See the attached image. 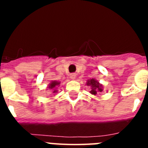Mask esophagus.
<instances>
[{"label":"esophagus","instance_id":"34e87169","mask_svg":"<svg viewBox=\"0 0 148 148\" xmlns=\"http://www.w3.org/2000/svg\"><path fill=\"white\" fill-rule=\"evenodd\" d=\"M75 78H76V74L75 73H72V74H70V78L71 79L74 80Z\"/></svg>","mask_w":148,"mask_h":148}]
</instances>
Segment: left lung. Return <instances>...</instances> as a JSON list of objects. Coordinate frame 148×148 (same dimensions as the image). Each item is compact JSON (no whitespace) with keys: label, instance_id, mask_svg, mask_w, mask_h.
<instances>
[{"label":"left lung","instance_id":"left-lung-1","mask_svg":"<svg viewBox=\"0 0 148 148\" xmlns=\"http://www.w3.org/2000/svg\"><path fill=\"white\" fill-rule=\"evenodd\" d=\"M87 85L91 87L90 93L92 94V95H96L98 92H101L103 91L102 84H99V82L95 80V79H94V78L87 81Z\"/></svg>","mask_w":148,"mask_h":148}]
</instances>
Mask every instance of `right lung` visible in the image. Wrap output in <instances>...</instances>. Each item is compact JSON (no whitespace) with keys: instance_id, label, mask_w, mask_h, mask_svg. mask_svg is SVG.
I'll use <instances>...</instances> for the list:
<instances>
[{"instance_id":"1","label":"right lung","mask_w":148,"mask_h":148,"mask_svg":"<svg viewBox=\"0 0 148 148\" xmlns=\"http://www.w3.org/2000/svg\"><path fill=\"white\" fill-rule=\"evenodd\" d=\"M60 84V82H57V81H53V82H51L50 84H49V87L48 88L50 89V90H53V92L56 93V92H58V90H56V87L57 86H58Z\"/></svg>"}]
</instances>
